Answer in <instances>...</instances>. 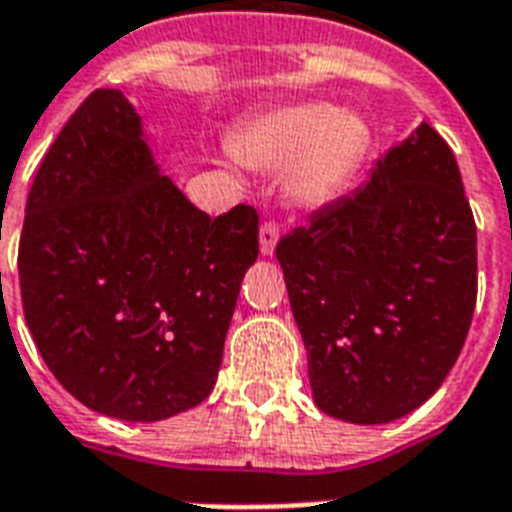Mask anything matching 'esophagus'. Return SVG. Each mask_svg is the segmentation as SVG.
<instances>
[{
	"label": "esophagus",
	"mask_w": 512,
	"mask_h": 512,
	"mask_svg": "<svg viewBox=\"0 0 512 512\" xmlns=\"http://www.w3.org/2000/svg\"><path fill=\"white\" fill-rule=\"evenodd\" d=\"M278 236H281V231H278L276 223H263L260 226V252H263L265 257H270L273 252H276V244H278Z\"/></svg>",
	"instance_id": "34e87169"
}]
</instances>
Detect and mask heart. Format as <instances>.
Listing matches in <instances>:
<instances>
[{"instance_id": "1", "label": "heart", "mask_w": 512, "mask_h": 512, "mask_svg": "<svg viewBox=\"0 0 512 512\" xmlns=\"http://www.w3.org/2000/svg\"><path fill=\"white\" fill-rule=\"evenodd\" d=\"M368 144L365 123L328 105L281 107L252 120L231 149L255 168L289 170V194L315 207L334 199L360 168Z\"/></svg>"}]
</instances>
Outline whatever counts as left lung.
I'll list each match as a JSON object with an SVG mask.
<instances>
[{
    "mask_svg": "<svg viewBox=\"0 0 512 512\" xmlns=\"http://www.w3.org/2000/svg\"><path fill=\"white\" fill-rule=\"evenodd\" d=\"M315 405L397 421L442 386L476 307V223L447 141L421 123L371 181L276 247Z\"/></svg>",
    "mask_w": 512,
    "mask_h": 512,
    "instance_id": "obj_1",
    "label": "left lung"
}]
</instances>
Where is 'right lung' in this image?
<instances>
[{
    "label": "right lung",
    "instance_id": "add662e5",
    "mask_svg": "<svg viewBox=\"0 0 512 512\" xmlns=\"http://www.w3.org/2000/svg\"><path fill=\"white\" fill-rule=\"evenodd\" d=\"M257 260V210L210 218L149 149L139 112L97 89L33 178L18 273L28 331L78 402L165 421L213 392Z\"/></svg>",
    "mask_w": 512,
    "mask_h": 512
}]
</instances>
